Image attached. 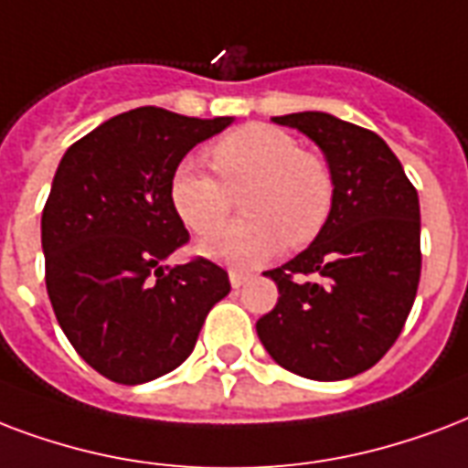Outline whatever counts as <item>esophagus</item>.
<instances>
[{"instance_id":"obj_1","label":"esophagus","mask_w":468,"mask_h":468,"mask_svg":"<svg viewBox=\"0 0 468 468\" xmlns=\"http://www.w3.org/2000/svg\"><path fill=\"white\" fill-rule=\"evenodd\" d=\"M228 277H230V287H233V290H240L242 284L248 282V274L242 272H230Z\"/></svg>"}]
</instances>
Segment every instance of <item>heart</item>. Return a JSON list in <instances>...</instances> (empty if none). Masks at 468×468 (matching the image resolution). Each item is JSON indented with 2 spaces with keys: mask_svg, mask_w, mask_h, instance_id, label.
<instances>
[{
  "mask_svg": "<svg viewBox=\"0 0 468 468\" xmlns=\"http://www.w3.org/2000/svg\"><path fill=\"white\" fill-rule=\"evenodd\" d=\"M213 176L198 159H184L169 181V201L184 226L206 235L227 218L232 194L243 197L245 221L198 242L213 262L252 270L274 258L287 240L304 245L326 226L334 206V178L319 156L270 124H245L210 149Z\"/></svg>",
  "mask_w": 468,
  "mask_h": 468,
  "instance_id": "heart-1",
  "label": "heart"
}]
</instances>
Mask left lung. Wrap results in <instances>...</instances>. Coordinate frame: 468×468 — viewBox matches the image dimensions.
Segmentation results:
<instances>
[{
    "label": "left lung",
    "mask_w": 468,
    "mask_h": 468,
    "mask_svg": "<svg viewBox=\"0 0 468 468\" xmlns=\"http://www.w3.org/2000/svg\"><path fill=\"white\" fill-rule=\"evenodd\" d=\"M272 122L321 149L334 206L309 248L265 272L280 299L255 329L282 368L346 380L376 366L408 321L422 270L420 198L376 132L329 112H292ZM294 273L314 280L294 281Z\"/></svg>",
    "instance_id": "obj_1"
}]
</instances>
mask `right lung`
Returning <instances> with one entry per match:
<instances>
[{
    "instance_id": "1",
    "label": "right lung",
    "mask_w": 468,
    "mask_h": 468,
    "mask_svg": "<svg viewBox=\"0 0 468 468\" xmlns=\"http://www.w3.org/2000/svg\"><path fill=\"white\" fill-rule=\"evenodd\" d=\"M233 124L137 107L78 139L41 216L46 290L60 329L100 376L122 385L171 373L230 292L208 260L164 265L188 240L169 201L181 159Z\"/></svg>"
}]
</instances>
